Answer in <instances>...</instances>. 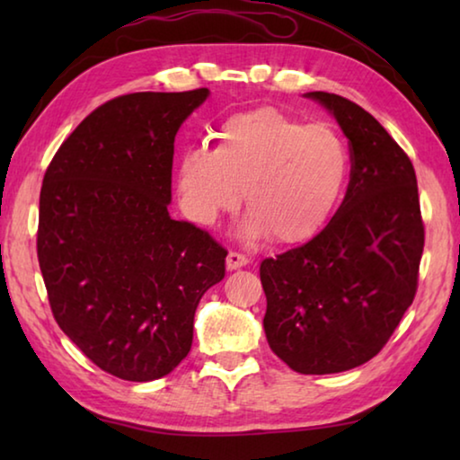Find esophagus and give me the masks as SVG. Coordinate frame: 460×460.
Listing matches in <instances>:
<instances>
[{"instance_id": "obj_1", "label": "esophagus", "mask_w": 460, "mask_h": 460, "mask_svg": "<svg viewBox=\"0 0 460 460\" xmlns=\"http://www.w3.org/2000/svg\"><path fill=\"white\" fill-rule=\"evenodd\" d=\"M249 263V258L243 253H237V252H229L227 255V270L233 271V270H239V268H245Z\"/></svg>"}]
</instances>
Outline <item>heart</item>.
<instances>
[{
    "mask_svg": "<svg viewBox=\"0 0 460 460\" xmlns=\"http://www.w3.org/2000/svg\"><path fill=\"white\" fill-rule=\"evenodd\" d=\"M213 139L211 150L178 162L176 190L189 219L211 227L243 190L245 239L270 233L279 243H302L324 227L349 176V150L332 128L261 107L231 115Z\"/></svg>",
    "mask_w": 460,
    "mask_h": 460,
    "instance_id": "heart-1",
    "label": "heart"
}]
</instances>
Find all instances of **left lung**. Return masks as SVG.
I'll use <instances>...</instances> for the list:
<instances>
[{"label": "left lung", "mask_w": 460, "mask_h": 460, "mask_svg": "<svg viewBox=\"0 0 460 460\" xmlns=\"http://www.w3.org/2000/svg\"><path fill=\"white\" fill-rule=\"evenodd\" d=\"M349 139L351 181L308 243L261 261L270 349L305 376L373 359L410 308L424 249L416 172L385 128L353 101L313 91Z\"/></svg>", "instance_id": "1"}]
</instances>
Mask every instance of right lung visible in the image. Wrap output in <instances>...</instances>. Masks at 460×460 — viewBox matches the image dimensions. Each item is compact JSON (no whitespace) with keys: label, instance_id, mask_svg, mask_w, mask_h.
I'll return each instance as SVG.
<instances>
[{"label":"right lung","instance_id":"obj_1","mask_svg":"<svg viewBox=\"0 0 460 460\" xmlns=\"http://www.w3.org/2000/svg\"><path fill=\"white\" fill-rule=\"evenodd\" d=\"M208 89L129 93L97 107L44 174L38 261L62 332L107 373L168 376L190 351L194 313L227 252L174 221V137Z\"/></svg>","mask_w":460,"mask_h":460}]
</instances>
